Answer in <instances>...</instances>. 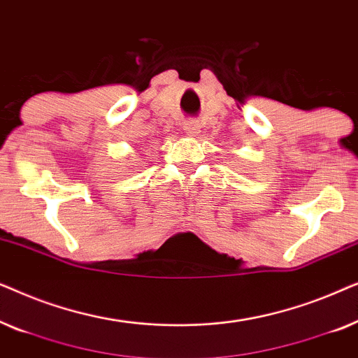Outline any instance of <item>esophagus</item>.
Wrapping results in <instances>:
<instances>
[{
	"mask_svg": "<svg viewBox=\"0 0 358 358\" xmlns=\"http://www.w3.org/2000/svg\"><path fill=\"white\" fill-rule=\"evenodd\" d=\"M184 130H185V134H187V135L195 136L197 134H200L199 122L194 120V119H189L187 122H184Z\"/></svg>",
	"mask_w": 358,
	"mask_h": 358,
	"instance_id": "34e87169",
	"label": "esophagus"
}]
</instances>
